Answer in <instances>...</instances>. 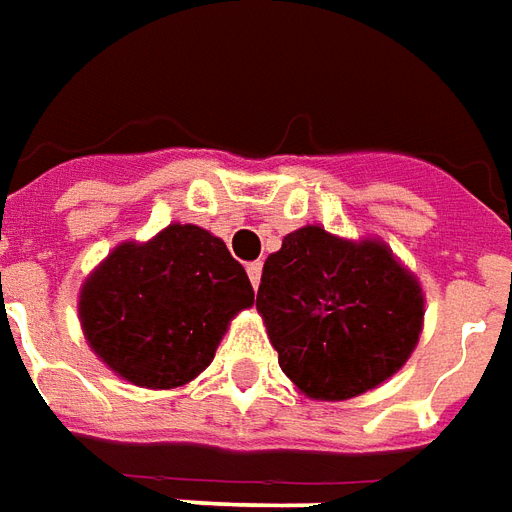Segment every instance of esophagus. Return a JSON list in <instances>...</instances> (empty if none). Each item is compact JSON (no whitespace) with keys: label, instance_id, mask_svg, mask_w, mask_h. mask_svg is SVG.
I'll list each match as a JSON object with an SVG mask.
<instances>
[{"label":"esophagus","instance_id":"1","mask_svg":"<svg viewBox=\"0 0 512 512\" xmlns=\"http://www.w3.org/2000/svg\"><path fill=\"white\" fill-rule=\"evenodd\" d=\"M246 274H249L252 288H257V285H260V274H263V263H249V266H246Z\"/></svg>","mask_w":512,"mask_h":512}]
</instances>
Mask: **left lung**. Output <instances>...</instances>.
<instances>
[{"label": "left lung", "instance_id": "1", "mask_svg": "<svg viewBox=\"0 0 512 512\" xmlns=\"http://www.w3.org/2000/svg\"><path fill=\"white\" fill-rule=\"evenodd\" d=\"M257 310L282 373L310 397L345 400L406 365L422 329V290L384 244L301 227L268 255Z\"/></svg>", "mask_w": 512, "mask_h": 512}]
</instances>
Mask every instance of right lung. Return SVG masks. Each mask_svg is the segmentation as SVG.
Here are the masks:
<instances>
[{
    "label": "right lung",
    "mask_w": 512,
    "mask_h": 512,
    "mask_svg": "<svg viewBox=\"0 0 512 512\" xmlns=\"http://www.w3.org/2000/svg\"><path fill=\"white\" fill-rule=\"evenodd\" d=\"M255 301L244 266L202 227L169 224L123 244L84 282L79 315L93 351L136 386L172 389L211 365L235 312Z\"/></svg>",
    "instance_id": "1"
}]
</instances>
